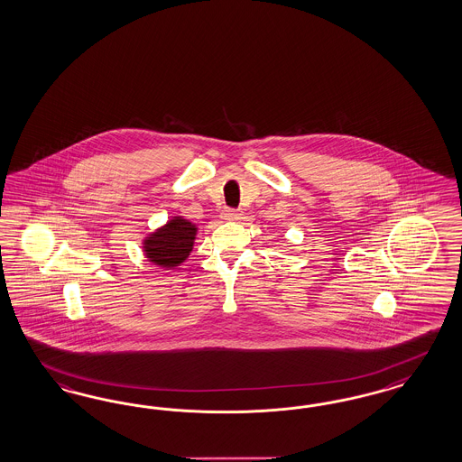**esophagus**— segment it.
<instances>
[{
    "instance_id": "obj_1",
    "label": "esophagus",
    "mask_w": 462,
    "mask_h": 462,
    "mask_svg": "<svg viewBox=\"0 0 462 462\" xmlns=\"http://www.w3.org/2000/svg\"><path fill=\"white\" fill-rule=\"evenodd\" d=\"M240 218H242V211L240 210L224 211V220H226V222H236V220H240Z\"/></svg>"
}]
</instances>
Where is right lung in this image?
<instances>
[{"mask_svg":"<svg viewBox=\"0 0 462 462\" xmlns=\"http://www.w3.org/2000/svg\"><path fill=\"white\" fill-rule=\"evenodd\" d=\"M198 226L184 217H171L168 222L142 240L145 259L157 267L174 269L189 257L195 245Z\"/></svg>","mask_w":462,"mask_h":462,"instance_id":"add662e5","label":"right lung"}]
</instances>
